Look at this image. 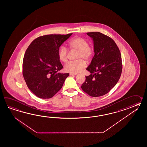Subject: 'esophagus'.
<instances>
[{"instance_id":"1","label":"esophagus","mask_w":147,"mask_h":147,"mask_svg":"<svg viewBox=\"0 0 147 147\" xmlns=\"http://www.w3.org/2000/svg\"><path fill=\"white\" fill-rule=\"evenodd\" d=\"M70 76H76V75H77V74H70Z\"/></svg>"}]
</instances>
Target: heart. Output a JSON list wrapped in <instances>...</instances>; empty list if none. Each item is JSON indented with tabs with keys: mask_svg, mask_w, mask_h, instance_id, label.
Returning a JSON list of instances; mask_svg holds the SVG:
<instances>
[{
	"mask_svg": "<svg viewBox=\"0 0 147 147\" xmlns=\"http://www.w3.org/2000/svg\"><path fill=\"white\" fill-rule=\"evenodd\" d=\"M70 49L78 51L76 56L77 61L68 63L65 66L64 70L66 72L71 74H77L80 72L86 67V63L84 60H89L93 55V49L89 47L87 41L81 37H75L69 42ZM68 51L66 47H60L58 51V58L62 63L68 61Z\"/></svg>",
	"mask_w": 147,
	"mask_h": 147,
	"instance_id": "heart-1",
	"label": "heart"
}]
</instances>
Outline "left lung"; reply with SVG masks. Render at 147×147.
Instances as JSON below:
<instances>
[{"instance_id": "obj_1", "label": "left lung", "mask_w": 147, "mask_h": 147, "mask_svg": "<svg viewBox=\"0 0 147 147\" xmlns=\"http://www.w3.org/2000/svg\"><path fill=\"white\" fill-rule=\"evenodd\" d=\"M94 43V55L81 88L91 97L102 96L115 86L122 72L121 56L115 42L99 32L87 33Z\"/></svg>"}]
</instances>
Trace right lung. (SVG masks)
I'll use <instances>...</instances> for the list:
<instances>
[{
  "instance_id": "right-lung-1",
  "label": "right lung",
  "mask_w": 147,
  "mask_h": 147,
  "mask_svg": "<svg viewBox=\"0 0 147 147\" xmlns=\"http://www.w3.org/2000/svg\"><path fill=\"white\" fill-rule=\"evenodd\" d=\"M72 34H48L34 39L25 53L22 74L30 90L41 99L53 97L69 74L59 72L63 66L58 58L59 47Z\"/></svg>"
}]
</instances>
